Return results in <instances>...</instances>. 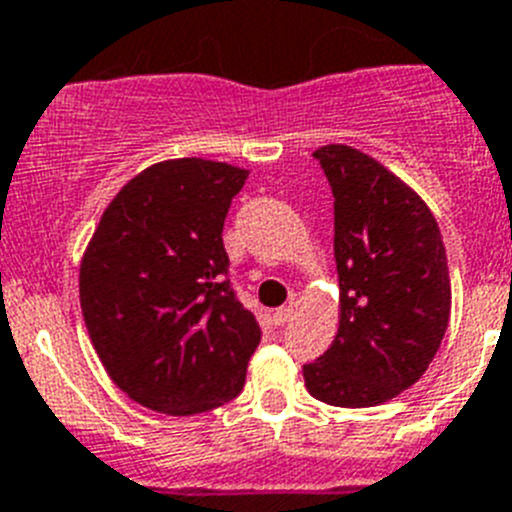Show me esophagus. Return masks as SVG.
I'll return each mask as SVG.
<instances>
[{"label": "esophagus", "instance_id": "esophagus-1", "mask_svg": "<svg viewBox=\"0 0 512 512\" xmlns=\"http://www.w3.org/2000/svg\"><path fill=\"white\" fill-rule=\"evenodd\" d=\"M290 316H293V306H283V308H278V311L273 313V321H275V326H283V324H288V321H290Z\"/></svg>", "mask_w": 512, "mask_h": 512}]
</instances>
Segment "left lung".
Segmentation results:
<instances>
[{"label":"left lung","instance_id":"8db88e82","mask_svg":"<svg viewBox=\"0 0 512 512\" xmlns=\"http://www.w3.org/2000/svg\"><path fill=\"white\" fill-rule=\"evenodd\" d=\"M319 160L334 193L339 329L303 365L308 393L339 408H370L416 385L449 326L451 283L439 224L426 201L349 145Z\"/></svg>","mask_w":512,"mask_h":512}]
</instances>
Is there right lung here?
I'll list each match as a JSON object with an SVG mask.
<instances>
[{"label": "right lung", "instance_id": "obj_1", "mask_svg": "<svg viewBox=\"0 0 512 512\" xmlns=\"http://www.w3.org/2000/svg\"><path fill=\"white\" fill-rule=\"evenodd\" d=\"M250 170L163 160L122 186L89 239L78 296L91 344L122 393L196 416L237 398L260 326L229 285L224 219Z\"/></svg>", "mask_w": 512, "mask_h": 512}]
</instances>
